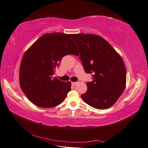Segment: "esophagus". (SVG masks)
I'll use <instances>...</instances> for the list:
<instances>
[{"mask_svg":"<svg viewBox=\"0 0 148 148\" xmlns=\"http://www.w3.org/2000/svg\"><path fill=\"white\" fill-rule=\"evenodd\" d=\"M76 84H77V82H72V85L75 86L76 85Z\"/></svg>","mask_w":148,"mask_h":148,"instance_id":"34e87169","label":"esophagus"}]
</instances>
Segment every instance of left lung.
I'll use <instances>...</instances> for the list:
<instances>
[{
    "mask_svg": "<svg viewBox=\"0 0 148 148\" xmlns=\"http://www.w3.org/2000/svg\"><path fill=\"white\" fill-rule=\"evenodd\" d=\"M71 36L79 50L86 73H93V81L86 83L87 91L81 98L95 109L111 108L126 86V68L121 56L98 35L77 34Z\"/></svg>",
    "mask_w": 148,
    "mask_h": 148,
    "instance_id": "left-lung-1",
    "label": "left lung"
}]
</instances>
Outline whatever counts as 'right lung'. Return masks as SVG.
Masks as SVG:
<instances>
[{
	"mask_svg": "<svg viewBox=\"0 0 148 148\" xmlns=\"http://www.w3.org/2000/svg\"><path fill=\"white\" fill-rule=\"evenodd\" d=\"M71 34H45L25 53L19 79L21 90L34 104L44 108L61 103L71 89L70 81L63 82L52 76L64 56H78Z\"/></svg>",
	"mask_w": 148,
	"mask_h": 148,
	"instance_id": "1",
	"label": "right lung"
}]
</instances>
